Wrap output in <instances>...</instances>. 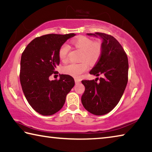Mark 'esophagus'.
I'll list each match as a JSON object with an SVG mask.
<instances>
[{
    "label": "esophagus",
    "mask_w": 152,
    "mask_h": 152,
    "mask_svg": "<svg viewBox=\"0 0 152 152\" xmlns=\"http://www.w3.org/2000/svg\"><path fill=\"white\" fill-rule=\"evenodd\" d=\"M75 80V83L76 84H78V83H80V80L75 79V80Z\"/></svg>",
    "instance_id": "esophagus-1"
}]
</instances>
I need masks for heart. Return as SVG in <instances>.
I'll return each instance as SVG.
<instances>
[{"instance_id": "heart-1", "label": "heart", "mask_w": 152, "mask_h": 152, "mask_svg": "<svg viewBox=\"0 0 152 152\" xmlns=\"http://www.w3.org/2000/svg\"><path fill=\"white\" fill-rule=\"evenodd\" d=\"M72 44L82 53L80 58L81 62L78 64H69L63 67L62 72L66 74L78 78L88 68V63L90 65L96 64L101 54V45L99 43H93L92 40L86 37H80L74 40ZM70 47L67 43H64L59 50L58 56L60 60L66 61L68 60Z\"/></svg>"}]
</instances>
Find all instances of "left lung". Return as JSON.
<instances>
[{"label":"left lung","instance_id":"left-lung-1","mask_svg":"<svg viewBox=\"0 0 152 152\" xmlns=\"http://www.w3.org/2000/svg\"><path fill=\"white\" fill-rule=\"evenodd\" d=\"M102 40L101 54L90 74L99 81L82 80L85 91L81 97L83 107L92 114L103 115L114 109L125 91L128 80L127 56L114 37L102 33H86Z\"/></svg>","mask_w":152,"mask_h":152}]
</instances>
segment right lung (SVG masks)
I'll use <instances>...</instances> for the list:
<instances>
[{
    "mask_svg": "<svg viewBox=\"0 0 152 152\" xmlns=\"http://www.w3.org/2000/svg\"><path fill=\"white\" fill-rule=\"evenodd\" d=\"M48 34L32 40L22 53L20 82L25 96L31 107L48 116L63 107L66 95L75 82L70 75L59 74L60 79L50 80L60 64L59 50L67 40L75 36Z\"/></svg>",
    "mask_w": 152,
    "mask_h": 152,
    "instance_id": "1",
    "label": "right lung"
}]
</instances>
